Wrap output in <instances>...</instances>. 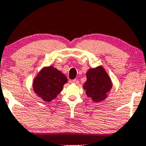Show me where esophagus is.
Wrapping results in <instances>:
<instances>
[{
    "instance_id": "34e87169",
    "label": "esophagus",
    "mask_w": 146,
    "mask_h": 146,
    "mask_svg": "<svg viewBox=\"0 0 146 146\" xmlns=\"http://www.w3.org/2000/svg\"><path fill=\"white\" fill-rule=\"evenodd\" d=\"M72 83H74V84H79V80H78V79H74V80H72Z\"/></svg>"
}]
</instances>
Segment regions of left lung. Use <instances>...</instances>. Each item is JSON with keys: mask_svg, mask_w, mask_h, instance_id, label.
<instances>
[{"mask_svg": "<svg viewBox=\"0 0 146 146\" xmlns=\"http://www.w3.org/2000/svg\"><path fill=\"white\" fill-rule=\"evenodd\" d=\"M87 80L84 88L88 98L95 102H100L108 97L113 83L102 66L90 68L86 73Z\"/></svg>", "mask_w": 146, "mask_h": 146, "instance_id": "left-lung-1", "label": "left lung"}]
</instances>
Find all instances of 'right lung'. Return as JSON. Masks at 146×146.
Segmentation results:
<instances>
[{"mask_svg":"<svg viewBox=\"0 0 146 146\" xmlns=\"http://www.w3.org/2000/svg\"><path fill=\"white\" fill-rule=\"evenodd\" d=\"M67 79L64 74L53 66L44 67L33 81V88L38 97L49 102L62 91Z\"/></svg>","mask_w":146,"mask_h":146,"instance_id":"add662e5","label":"right lung"}]
</instances>
